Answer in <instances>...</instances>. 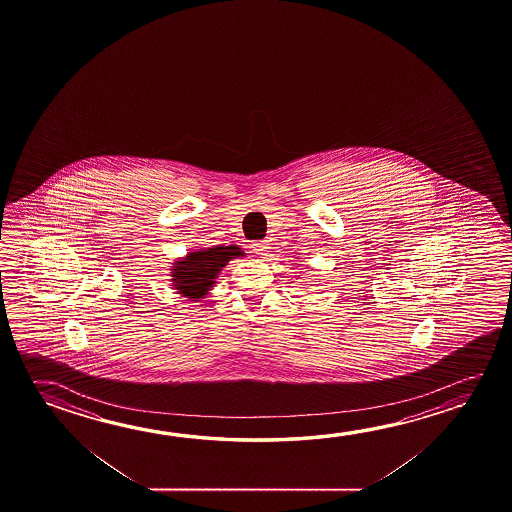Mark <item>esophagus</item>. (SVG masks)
Here are the masks:
<instances>
[{"instance_id":"34e87169","label":"esophagus","mask_w":512,"mask_h":512,"mask_svg":"<svg viewBox=\"0 0 512 512\" xmlns=\"http://www.w3.org/2000/svg\"><path fill=\"white\" fill-rule=\"evenodd\" d=\"M271 248L269 246L268 241H259V243L253 244V252L260 255V257H264V255H268V250Z\"/></svg>"}]
</instances>
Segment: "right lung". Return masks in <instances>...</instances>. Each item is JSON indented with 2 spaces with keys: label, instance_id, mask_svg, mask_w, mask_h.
<instances>
[{
  "label": "right lung",
  "instance_id": "obj_1",
  "mask_svg": "<svg viewBox=\"0 0 512 512\" xmlns=\"http://www.w3.org/2000/svg\"><path fill=\"white\" fill-rule=\"evenodd\" d=\"M243 255V250L237 244L191 250L185 257L173 262L169 269V280L173 282L171 285L176 293L193 302H200L216 285V278L221 269L225 268L230 260Z\"/></svg>",
  "mask_w": 512,
  "mask_h": 512
}]
</instances>
